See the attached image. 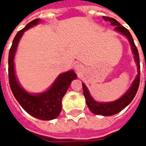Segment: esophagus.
<instances>
[{"instance_id": "obj_1", "label": "esophagus", "mask_w": 146, "mask_h": 146, "mask_svg": "<svg viewBox=\"0 0 146 146\" xmlns=\"http://www.w3.org/2000/svg\"><path fill=\"white\" fill-rule=\"evenodd\" d=\"M74 69L77 73H80L83 70V66L80 63H76L74 65Z\"/></svg>"}]
</instances>
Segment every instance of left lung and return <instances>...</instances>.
Wrapping results in <instances>:
<instances>
[{
    "label": "left lung",
    "mask_w": 146,
    "mask_h": 146,
    "mask_svg": "<svg viewBox=\"0 0 146 146\" xmlns=\"http://www.w3.org/2000/svg\"><path fill=\"white\" fill-rule=\"evenodd\" d=\"M103 19H104L105 21H109L112 26L115 27L114 30H116V32L121 33L122 35L125 36L127 39L128 40L131 47L132 53L134 54V58H135V62L137 65V68H138V73L135 76L131 86L129 88L127 92H126L124 95L116 101L110 102H99L95 101V99L92 97L87 86L84 83L82 84L84 95L85 97L86 103H87V106H88L89 110L96 115L112 116V115L116 114L122 110H123L127 106H128L131 102L133 98H135V95L138 92L139 82H140V62H139L138 49L135 46L134 40L132 38L131 35L128 30H127L125 27H122L116 19H114L113 18L103 16Z\"/></svg>",
    "instance_id": "obj_1"
}]
</instances>
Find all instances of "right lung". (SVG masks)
I'll list each match as a JSON object with an SVG mask.
<instances>
[{
  "label": "right lung",
  "instance_id": "add662e5",
  "mask_svg": "<svg viewBox=\"0 0 146 146\" xmlns=\"http://www.w3.org/2000/svg\"><path fill=\"white\" fill-rule=\"evenodd\" d=\"M40 22V19L31 21L15 36L8 55V77L11 92L21 106L35 118L51 120L55 119L60 114L62 99L66 93L71 82L76 79L77 76L73 70L61 73L47 91L38 94H31L20 85L15 72V54L24 32L37 25Z\"/></svg>",
  "mask_w": 146,
  "mask_h": 146
}]
</instances>
